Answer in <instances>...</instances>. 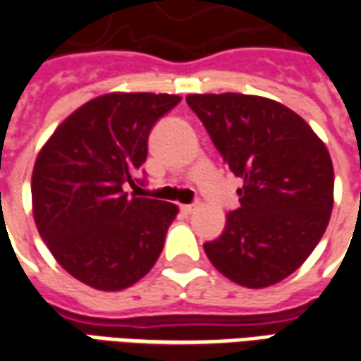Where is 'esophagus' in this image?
<instances>
[{"label":"esophagus","mask_w":361,"mask_h":361,"mask_svg":"<svg viewBox=\"0 0 361 361\" xmlns=\"http://www.w3.org/2000/svg\"><path fill=\"white\" fill-rule=\"evenodd\" d=\"M181 211L185 214H193L197 211V204H181Z\"/></svg>","instance_id":"esophagus-1"}]
</instances>
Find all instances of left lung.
Here are the masks:
<instances>
[{"label":"left lung","instance_id":"left-lung-1","mask_svg":"<svg viewBox=\"0 0 361 361\" xmlns=\"http://www.w3.org/2000/svg\"><path fill=\"white\" fill-rule=\"evenodd\" d=\"M234 176L240 209L204 253L219 272L245 288H267L303 265L323 238L334 201L325 142L307 121L265 96L188 94Z\"/></svg>","mask_w":361,"mask_h":361}]
</instances>
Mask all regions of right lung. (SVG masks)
Here are the masks:
<instances>
[{"label": "right lung", "mask_w": 361, "mask_h": 361, "mask_svg": "<svg viewBox=\"0 0 361 361\" xmlns=\"http://www.w3.org/2000/svg\"><path fill=\"white\" fill-rule=\"evenodd\" d=\"M178 94L108 92L67 116L38 152L32 214L48 250L73 279L118 292L154 267L178 207L129 197L158 118Z\"/></svg>", "instance_id": "1"}]
</instances>
